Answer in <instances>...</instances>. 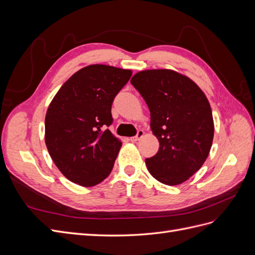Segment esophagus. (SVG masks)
Returning a JSON list of instances; mask_svg holds the SVG:
<instances>
[{
	"mask_svg": "<svg viewBox=\"0 0 255 255\" xmlns=\"http://www.w3.org/2000/svg\"><path fill=\"white\" fill-rule=\"evenodd\" d=\"M143 130H141V129H139V130H138V132H137V134H136V136H134V137H130L129 138V140L130 141H137V140H139L140 139V138L143 136Z\"/></svg>",
	"mask_w": 255,
	"mask_h": 255,
	"instance_id": "1",
	"label": "esophagus"
}]
</instances>
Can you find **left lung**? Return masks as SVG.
<instances>
[{"label":"left lung","mask_w":255,"mask_h":255,"mask_svg":"<svg viewBox=\"0 0 255 255\" xmlns=\"http://www.w3.org/2000/svg\"><path fill=\"white\" fill-rule=\"evenodd\" d=\"M144 99L152 133L159 141L145 165L153 177L179 185L204 164L214 138L211 105L204 92L187 76L168 69L136 73L130 80Z\"/></svg>","instance_id":"1"}]
</instances>
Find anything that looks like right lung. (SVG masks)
Listing matches in <instances>:
<instances>
[{"mask_svg":"<svg viewBox=\"0 0 255 255\" xmlns=\"http://www.w3.org/2000/svg\"><path fill=\"white\" fill-rule=\"evenodd\" d=\"M132 71L90 65L75 72L49 105L45 144L54 164L68 180L96 186L113 170L122 142L107 128L115 97Z\"/></svg>","mask_w":255,"mask_h":255,"instance_id":"add662e5","label":"right lung"}]
</instances>
